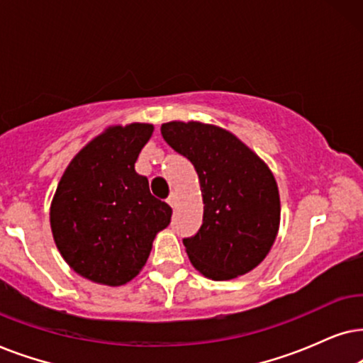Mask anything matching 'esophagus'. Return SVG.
<instances>
[{"label": "esophagus", "mask_w": 363, "mask_h": 363, "mask_svg": "<svg viewBox=\"0 0 363 363\" xmlns=\"http://www.w3.org/2000/svg\"><path fill=\"white\" fill-rule=\"evenodd\" d=\"M167 204H169V206H171V207H172V209H174V207H176V204H177V196H176V194H174V192H172V194H171V196H169V197H167Z\"/></svg>", "instance_id": "obj_1"}]
</instances>
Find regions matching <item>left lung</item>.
Returning a JSON list of instances; mask_svg holds the SVG:
<instances>
[{"label": "left lung", "mask_w": 363, "mask_h": 363, "mask_svg": "<svg viewBox=\"0 0 363 363\" xmlns=\"http://www.w3.org/2000/svg\"><path fill=\"white\" fill-rule=\"evenodd\" d=\"M161 134L189 159L201 182V229L182 239L191 262L212 280H229L262 262L280 220V201L269 167L234 134L202 123H166Z\"/></svg>", "instance_id": "8db88e82"}]
</instances>
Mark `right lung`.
<instances>
[{
	"label": "right lung",
	"instance_id": "1",
	"mask_svg": "<svg viewBox=\"0 0 363 363\" xmlns=\"http://www.w3.org/2000/svg\"><path fill=\"white\" fill-rule=\"evenodd\" d=\"M151 124L114 125L93 139L62 174L51 206L55 242L67 264L104 286L136 277L172 209L134 169Z\"/></svg>",
	"mask_w": 363,
	"mask_h": 363
}]
</instances>
